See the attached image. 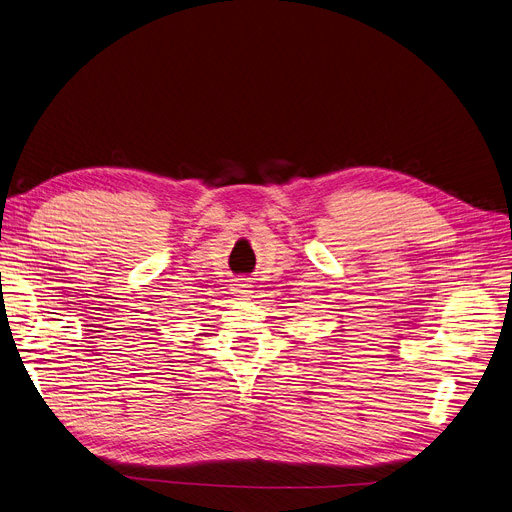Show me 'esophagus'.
<instances>
[{"instance_id": "1", "label": "esophagus", "mask_w": 512, "mask_h": 512, "mask_svg": "<svg viewBox=\"0 0 512 512\" xmlns=\"http://www.w3.org/2000/svg\"><path fill=\"white\" fill-rule=\"evenodd\" d=\"M232 294L234 296H251L253 294V284L247 278H238L232 284Z\"/></svg>"}]
</instances>
